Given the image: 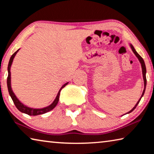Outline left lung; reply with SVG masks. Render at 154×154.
<instances>
[{
    "label": "left lung",
    "instance_id": "1",
    "mask_svg": "<svg viewBox=\"0 0 154 154\" xmlns=\"http://www.w3.org/2000/svg\"><path fill=\"white\" fill-rule=\"evenodd\" d=\"M130 48L132 49V51H133V53L135 54V56H136L137 57V58L139 59V60L140 62V64H141V68H142V73H143V81H144V90H143V93H142V95L141 96H140V98H139V100H138V102L137 103L136 105H135V106H134L133 108H132L131 110H130V111L128 112V113H126V114L127 113H131V112L132 111L134 110V109L137 107V106L138 105V104L139 103L140 99H141V98L143 96V95H144V93H145V88H146V85H147V79H146V67H145V62L144 60H143V59L141 58V56H140L139 54L137 53V51L135 50V49L134 48V47L132 46V45H131V44H130Z\"/></svg>",
    "mask_w": 154,
    "mask_h": 154
}]
</instances>
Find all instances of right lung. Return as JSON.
Listing matches in <instances>:
<instances>
[{"label":"right lung","mask_w":154,"mask_h":154,"mask_svg":"<svg viewBox=\"0 0 154 154\" xmlns=\"http://www.w3.org/2000/svg\"><path fill=\"white\" fill-rule=\"evenodd\" d=\"M19 50H20V49H17V50L11 56V58H10L9 64H8V69H7V70H8V77H7V88H8V91H9L10 96H11V99L13 100V101H14V103L15 104V106H16L18 110L22 112V113L28 114V115H29V116H38V115L44 114V113H47V112L50 111L57 105V104H58V100H59L60 91L62 90V88L66 86L68 83H69V82L66 83L65 84H64L61 87V88L60 89L59 92L58 93V94H57V96H56L55 100H54V102L52 103L50 105L46 106V107L41 108V109H34V108H30V107H28V106H26L22 103H21L19 100V99L17 98V96L15 95L14 92H13V90H12L11 84V71H10V70H11V66L13 60H14L15 55H16V54L17 53Z\"/></svg>","instance_id":"1"}]
</instances>
